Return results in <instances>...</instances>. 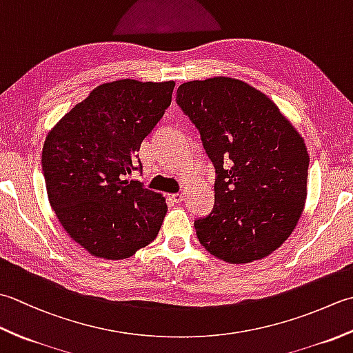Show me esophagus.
<instances>
[{
    "instance_id": "34e87169",
    "label": "esophagus",
    "mask_w": 353,
    "mask_h": 353,
    "mask_svg": "<svg viewBox=\"0 0 353 353\" xmlns=\"http://www.w3.org/2000/svg\"><path fill=\"white\" fill-rule=\"evenodd\" d=\"M183 199V194H168V200L172 201V203H182Z\"/></svg>"
}]
</instances>
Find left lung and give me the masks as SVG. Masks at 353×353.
Returning a JSON list of instances; mask_svg holds the SVG:
<instances>
[{"label":"left lung","mask_w":353,"mask_h":353,"mask_svg":"<svg viewBox=\"0 0 353 353\" xmlns=\"http://www.w3.org/2000/svg\"><path fill=\"white\" fill-rule=\"evenodd\" d=\"M176 101L216 172L212 212L194 221L199 241L230 264L268 256L303 211L310 165L303 138L265 94L241 80L186 81Z\"/></svg>","instance_id":"obj_1"}]
</instances>
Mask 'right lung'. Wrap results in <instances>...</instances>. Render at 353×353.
<instances>
[{
  "label": "right lung",
  "mask_w": 353,
  "mask_h": 353,
  "mask_svg": "<svg viewBox=\"0 0 353 353\" xmlns=\"http://www.w3.org/2000/svg\"><path fill=\"white\" fill-rule=\"evenodd\" d=\"M174 85L103 83L47 134L42 171L50 205L66 234L92 256L130 258L159 234L165 199L127 176L142 170L141 142L171 104Z\"/></svg>",
  "instance_id": "right-lung-1"
}]
</instances>
